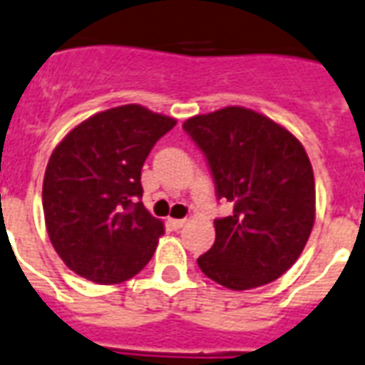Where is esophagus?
<instances>
[{
  "label": "esophagus",
  "instance_id": "34e87169",
  "mask_svg": "<svg viewBox=\"0 0 365 365\" xmlns=\"http://www.w3.org/2000/svg\"><path fill=\"white\" fill-rule=\"evenodd\" d=\"M169 225L175 228V230H179L186 225V219H169Z\"/></svg>",
  "mask_w": 365,
  "mask_h": 365
}]
</instances>
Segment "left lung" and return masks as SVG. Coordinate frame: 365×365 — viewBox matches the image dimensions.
I'll use <instances>...</instances> for the list:
<instances>
[{"mask_svg":"<svg viewBox=\"0 0 365 365\" xmlns=\"http://www.w3.org/2000/svg\"><path fill=\"white\" fill-rule=\"evenodd\" d=\"M182 129L207 162L217 200L234 203L230 217L215 219V244L197 267L228 289L274 282L303 253L314 225V175L303 144L240 106L194 115Z\"/></svg>","mask_w":365,"mask_h":365,"instance_id":"8db88e82","label":"left lung"}]
</instances>
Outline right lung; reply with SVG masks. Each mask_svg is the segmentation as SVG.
Listing matches in <instances>:
<instances>
[{"instance_id": "obj_1", "label": "right lung", "mask_w": 365, "mask_h": 365, "mask_svg": "<svg viewBox=\"0 0 365 365\" xmlns=\"http://www.w3.org/2000/svg\"><path fill=\"white\" fill-rule=\"evenodd\" d=\"M175 123L138 104L118 106L80 123L51 154L45 225L70 270L95 284H120L150 261L163 222L140 202V171Z\"/></svg>"}]
</instances>
